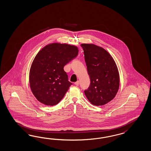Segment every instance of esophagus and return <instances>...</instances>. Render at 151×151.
Returning a JSON list of instances; mask_svg holds the SVG:
<instances>
[{"label":"esophagus","mask_w":151,"mask_h":151,"mask_svg":"<svg viewBox=\"0 0 151 151\" xmlns=\"http://www.w3.org/2000/svg\"><path fill=\"white\" fill-rule=\"evenodd\" d=\"M74 84H75L76 86H78L79 85V81H77L76 82H75V83H74Z\"/></svg>","instance_id":"34e87169"}]
</instances>
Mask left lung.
Listing matches in <instances>:
<instances>
[{"mask_svg": "<svg viewBox=\"0 0 151 151\" xmlns=\"http://www.w3.org/2000/svg\"><path fill=\"white\" fill-rule=\"evenodd\" d=\"M91 83L84 93L92 104H107L119 87V74L115 61L106 50L93 44H82Z\"/></svg>", "mask_w": 151, "mask_h": 151, "instance_id": "1", "label": "left lung"}]
</instances>
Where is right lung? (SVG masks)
Listing matches in <instances>:
<instances>
[{
    "label": "right lung",
    "mask_w": 151,
    "mask_h": 151,
    "mask_svg": "<svg viewBox=\"0 0 151 151\" xmlns=\"http://www.w3.org/2000/svg\"><path fill=\"white\" fill-rule=\"evenodd\" d=\"M78 54L75 45L53 43L45 46L36 55L30 69L29 84L39 102L53 106L63 99L72 84L68 81L64 67Z\"/></svg>",
    "instance_id": "right-lung-1"
}]
</instances>
